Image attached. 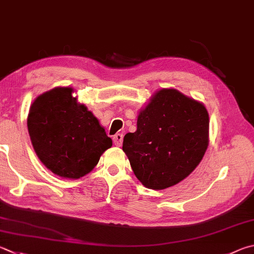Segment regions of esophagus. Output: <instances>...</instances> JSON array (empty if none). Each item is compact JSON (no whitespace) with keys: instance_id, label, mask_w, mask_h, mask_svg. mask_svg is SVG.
<instances>
[{"instance_id":"esophagus-1","label":"esophagus","mask_w":254,"mask_h":254,"mask_svg":"<svg viewBox=\"0 0 254 254\" xmlns=\"http://www.w3.org/2000/svg\"><path fill=\"white\" fill-rule=\"evenodd\" d=\"M122 142H123V134H122V133H118V134H115L113 136V143L117 146H121Z\"/></svg>"}]
</instances>
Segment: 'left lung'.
<instances>
[{
    "label": "left lung",
    "instance_id": "left-lung-1",
    "mask_svg": "<svg viewBox=\"0 0 254 254\" xmlns=\"http://www.w3.org/2000/svg\"><path fill=\"white\" fill-rule=\"evenodd\" d=\"M137 128L123 139V151L143 186L162 190L182 181L203 158L209 114L203 104L163 89L137 117Z\"/></svg>",
    "mask_w": 254,
    "mask_h": 254
}]
</instances>
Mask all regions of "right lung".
Instances as JSON below:
<instances>
[{
  "label": "right lung",
  "mask_w": 254,
  "mask_h": 254,
  "mask_svg": "<svg viewBox=\"0 0 254 254\" xmlns=\"http://www.w3.org/2000/svg\"><path fill=\"white\" fill-rule=\"evenodd\" d=\"M27 128L39 159L62 178L87 174L112 146L98 119L77 104L70 87H55L40 95L30 109Z\"/></svg>",
  "instance_id": "1"
}]
</instances>
